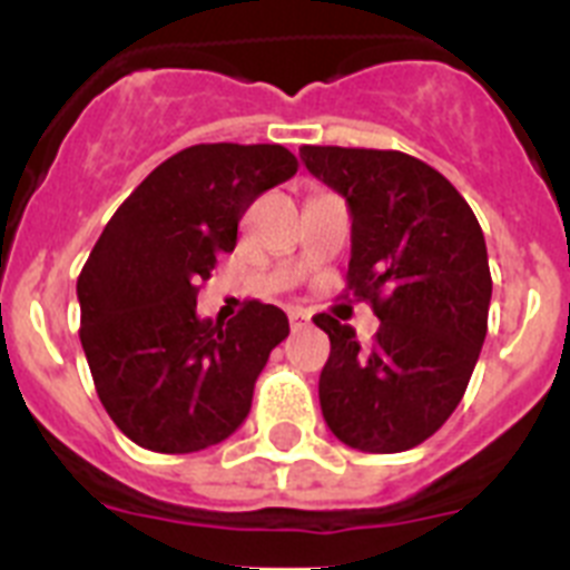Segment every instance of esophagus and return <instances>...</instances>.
<instances>
[{
	"instance_id": "34e87169",
	"label": "esophagus",
	"mask_w": 570,
	"mask_h": 570,
	"mask_svg": "<svg viewBox=\"0 0 570 570\" xmlns=\"http://www.w3.org/2000/svg\"><path fill=\"white\" fill-rule=\"evenodd\" d=\"M288 320H291V328H294V331H302V328H308V325H311V314H308V311H302V308H291Z\"/></svg>"
}]
</instances>
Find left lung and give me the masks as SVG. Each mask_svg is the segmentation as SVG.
<instances>
[{"label": "left lung", "instance_id": "left-lung-1", "mask_svg": "<svg viewBox=\"0 0 570 570\" xmlns=\"http://www.w3.org/2000/svg\"><path fill=\"white\" fill-rule=\"evenodd\" d=\"M302 163L351 210L347 288L374 305L362 347L328 314L322 416L345 445L400 454L436 434L465 394L488 334L491 271L471 205L440 170L400 150L302 145Z\"/></svg>", "mask_w": 570, "mask_h": 570}]
</instances>
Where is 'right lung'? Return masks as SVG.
Listing matches in <instances>:
<instances>
[{
  "mask_svg": "<svg viewBox=\"0 0 570 570\" xmlns=\"http://www.w3.org/2000/svg\"><path fill=\"white\" fill-rule=\"evenodd\" d=\"M282 145H194L119 205L77 282L90 376L136 445L194 454L245 422L288 316L250 299L230 322L196 314L199 282L236 248L256 196L296 174Z\"/></svg>",
  "mask_w": 570,
  "mask_h": 570,
  "instance_id": "add662e5",
  "label": "right lung"
}]
</instances>
